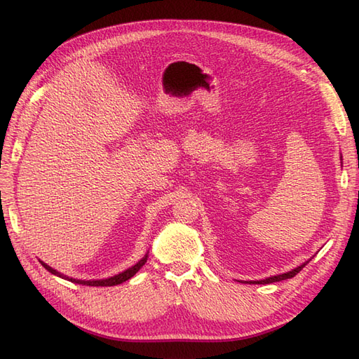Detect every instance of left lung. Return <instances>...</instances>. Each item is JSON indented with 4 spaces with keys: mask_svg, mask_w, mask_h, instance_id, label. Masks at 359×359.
Returning <instances> with one entry per match:
<instances>
[{
    "mask_svg": "<svg viewBox=\"0 0 359 359\" xmlns=\"http://www.w3.org/2000/svg\"><path fill=\"white\" fill-rule=\"evenodd\" d=\"M311 262V259L309 260H306L303 265H300V266H297L295 269H292V271H290V273H285V274H278V276H273V277H268V278H265V280H252V282H247V283H250V285H268V283H274V282H280V280H286V278H292L294 276H297V273H300V271L308 265Z\"/></svg>",
    "mask_w": 359,
    "mask_h": 359,
    "instance_id": "obj_1",
    "label": "left lung"
}]
</instances>
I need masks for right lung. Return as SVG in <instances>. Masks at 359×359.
<instances>
[{
  "instance_id": "add662e5",
  "label": "right lung",
  "mask_w": 359,
  "mask_h": 359,
  "mask_svg": "<svg viewBox=\"0 0 359 359\" xmlns=\"http://www.w3.org/2000/svg\"><path fill=\"white\" fill-rule=\"evenodd\" d=\"M146 260H147V255H146L142 260H140L138 264H135L134 266L128 268L126 271H123V273H120V274L114 276V277H109V278H102V280H77V278H69V277H67V276H64V274L57 273V271H56V269H53L51 266L46 265V264H43V262H41V264H42V266L46 268L47 271H50L51 274L59 276V277H62V278H67V280H69V282L81 283V285H86V286H114V285H120V283H123V282L129 280L130 277H134L137 271L146 264Z\"/></svg>"
}]
</instances>
